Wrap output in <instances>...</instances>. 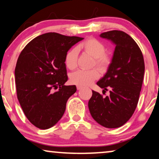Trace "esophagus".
<instances>
[{
  "mask_svg": "<svg viewBox=\"0 0 159 159\" xmlns=\"http://www.w3.org/2000/svg\"><path fill=\"white\" fill-rule=\"evenodd\" d=\"M82 88V86H79V85H77V90L81 89Z\"/></svg>",
  "mask_w": 159,
  "mask_h": 159,
  "instance_id": "esophagus-1",
  "label": "esophagus"
}]
</instances>
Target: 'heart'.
<instances>
[{
  "label": "heart",
  "instance_id": "1",
  "mask_svg": "<svg viewBox=\"0 0 159 159\" xmlns=\"http://www.w3.org/2000/svg\"><path fill=\"white\" fill-rule=\"evenodd\" d=\"M78 50H82L94 57V65L100 71H106L111 64V57L105 54L106 48L104 44L95 38H89L80 43L77 48L71 49L66 54L65 64L69 70H74L77 67ZM99 77V73L96 69L91 70H80L72 72L70 75V80L74 84L79 86H87L91 84Z\"/></svg>",
  "mask_w": 159,
  "mask_h": 159
}]
</instances>
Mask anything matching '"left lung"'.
<instances>
[{"mask_svg":"<svg viewBox=\"0 0 159 159\" xmlns=\"http://www.w3.org/2000/svg\"><path fill=\"white\" fill-rule=\"evenodd\" d=\"M100 37L116 45L106 75L97 83L104 89L103 92L109 90L110 94L103 97L92 91L88 107L92 118L100 125L118 128L128 121L137 106L144 75V60L139 45L124 32H105Z\"/></svg>","mask_w":159,"mask_h":159,"instance_id":"8db88e82","label":"left lung"}]
</instances>
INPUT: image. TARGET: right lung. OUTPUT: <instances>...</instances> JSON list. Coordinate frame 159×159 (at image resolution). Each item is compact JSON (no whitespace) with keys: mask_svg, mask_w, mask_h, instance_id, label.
I'll list each match as a JSON object with an SVG mask.
<instances>
[{"mask_svg":"<svg viewBox=\"0 0 159 159\" xmlns=\"http://www.w3.org/2000/svg\"><path fill=\"white\" fill-rule=\"evenodd\" d=\"M83 39L48 33L34 38L21 51L15 69L17 97L36 127L48 129L57 124L68 99L77 91L75 85H65L68 79L65 58Z\"/></svg>","mask_w":159,"mask_h":159,"instance_id":"add662e5","label":"right lung"}]
</instances>
